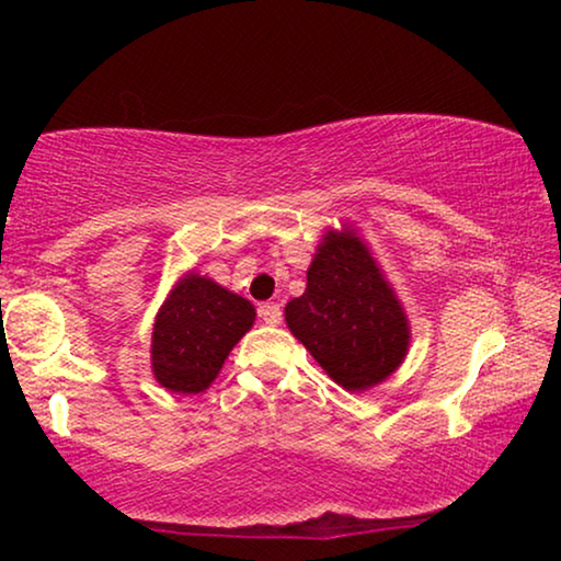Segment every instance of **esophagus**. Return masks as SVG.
I'll use <instances>...</instances> for the list:
<instances>
[{
    "mask_svg": "<svg viewBox=\"0 0 561 561\" xmlns=\"http://www.w3.org/2000/svg\"><path fill=\"white\" fill-rule=\"evenodd\" d=\"M260 319H263L265 324H271V327L280 324L283 309H280L278 304H263V306H260Z\"/></svg>",
    "mask_w": 561,
    "mask_h": 561,
    "instance_id": "esophagus-1",
    "label": "esophagus"
}]
</instances>
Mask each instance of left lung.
<instances>
[{"instance_id": "8db88e82", "label": "left lung", "mask_w": 561, "mask_h": 561, "mask_svg": "<svg viewBox=\"0 0 561 561\" xmlns=\"http://www.w3.org/2000/svg\"><path fill=\"white\" fill-rule=\"evenodd\" d=\"M290 334L336 386L363 393L409 355L403 304L357 229H327L306 271V290L286 304Z\"/></svg>"}]
</instances>
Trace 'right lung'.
Segmentation results:
<instances>
[{"instance_id": "right-lung-1", "label": "right lung", "mask_w": 561, "mask_h": 561, "mask_svg": "<svg viewBox=\"0 0 561 561\" xmlns=\"http://www.w3.org/2000/svg\"><path fill=\"white\" fill-rule=\"evenodd\" d=\"M255 317L248 298L196 271L183 273L152 324V378L171 393H202L217 380L229 352L250 332Z\"/></svg>"}]
</instances>
